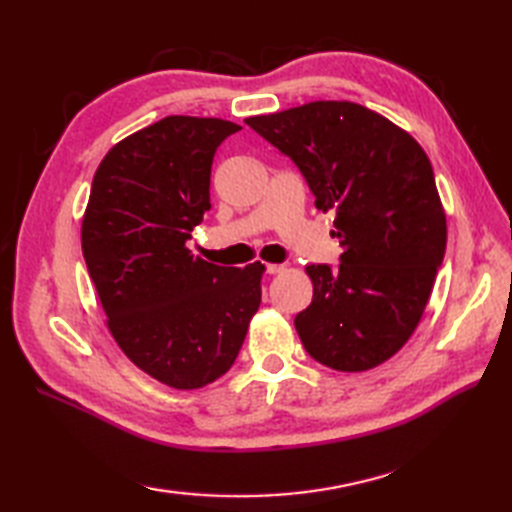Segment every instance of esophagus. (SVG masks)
<instances>
[{
    "instance_id": "1",
    "label": "esophagus",
    "mask_w": 512,
    "mask_h": 512,
    "mask_svg": "<svg viewBox=\"0 0 512 512\" xmlns=\"http://www.w3.org/2000/svg\"><path fill=\"white\" fill-rule=\"evenodd\" d=\"M284 270H286L284 264H268L266 266V273L268 275H279V273H284Z\"/></svg>"
}]
</instances>
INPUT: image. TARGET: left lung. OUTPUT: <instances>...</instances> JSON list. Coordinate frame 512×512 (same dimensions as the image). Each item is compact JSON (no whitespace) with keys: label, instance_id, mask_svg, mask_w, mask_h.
Segmentation results:
<instances>
[{"label":"left lung","instance_id":"obj_1","mask_svg":"<svg viewBox=\"0 0 512 512\" xmlns=\"http://www.w3.org/2000/svg\"><path fill=\"white\" fill-rule=\"evenodd\" d=\"M286 154L321 211H334L339 268L310 264L314 295L295 317L306 352L339 372L394 356L418 328L447 248V215L424 149L385 116L314 101L250 116Z\"/></svg>","mask_w":512,"mask_h":512}]
</instances>
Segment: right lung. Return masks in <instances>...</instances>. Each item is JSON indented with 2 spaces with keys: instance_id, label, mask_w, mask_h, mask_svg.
I'll use <instances>...</instances> for the list:
<instances>
[{
  "instance_id": "1",
  "label": "right lung",
  "mask_w": 512,
  "mask_h": 512,
  "mask_svg": "<svg viewBox=\"0 0 512 512\" xmlns=\"http://www.w3.org/2000/svg\"><path fill=\"white\" fill-rule=\"evenodd\" d=\"M239 125L167 116L116 143L94 173L81 246L125 356L173 389L226 374L262 303L264 264L193 257L191 231L211 209L217 147Z\"/></svg>"
}]
</instances>
